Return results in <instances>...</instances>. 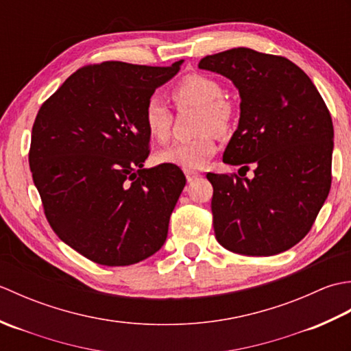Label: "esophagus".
Masks as SVG:
<instances>
[{"label":"esophagus","instance_id":"obj_1","mask_svg":"<svg viewBox=\"0 0 351 351\" xmlns=\"http://www.w3.org/2000/svg\"><path fill=\"white\" fill-rule=\"evenodd\" d=\"M184 173H185V178H187L189 182H193L195 180H197V178L202 176L199 173V171H195V170H185Z\"/></svg>","mask_w":351,"mask_h":351}]
</instances>
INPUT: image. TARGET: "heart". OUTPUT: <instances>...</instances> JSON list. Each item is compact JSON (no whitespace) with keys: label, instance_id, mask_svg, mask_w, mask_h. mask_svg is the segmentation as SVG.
I'll return each mask as SVG.
<instances>
[{"label":"heart","instance_id":"obj_1","mask_svg":"<svg viewBox=\"0 0 351 351\" xmlns=\"http://www.w3.org/2000/svg\"><path fill=\"white\" fill-rule=\"evenodd\" d=\"M171 98L180 108H197L196 132L200 136L190 141H180L155 154L158 164H171L185 170L200 169L215 154L214 134H225L230 126L232 110L223 101L225 92L213 78L199 73L184 77L171 90ZM171 111L160 96H151L143 110V123L149 137L162 141L169 137L171 128Z\"/></svg>","mask_w":351,"mask_h":351}]
</instances>
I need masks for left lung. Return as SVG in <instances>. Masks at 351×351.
Masks as SVG:
<instances>
[{
    "label": "left lung",
    "mask_w": 351,
    "mask_h": 351,
    "mask_svg": "<svg viewBox=\"0 0 351 351\" xmlns=\"http://www.w3.org/2000/svg\"><path fill=\"white\" fill-rule=\"evenodd\" d=\"M199 69L226 77L240 93V121L223 161L244 175L255 167L252 180L206 175L215 238L240 255H278L309 232L329 196V110L311 78L285 57L232 48L204 57Z\"/></svg>",
    "instance_id": "8db88e82"
}]
</instances>
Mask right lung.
Returning a JSON list of instances; mask_svg holds the SVG:
<instances>
[{
  "instance_id": "add662e5",
  "label": "right lung",
  "mask_w": 351,
  "mask_h": 351,
  "mask_svg": "<svg viewBox=\"0 0 351 351\" xmlns=\"http://www.w3.org/2000/svg\"><path fill=\"white\" fill-rule=\"evenodd\" d=\"M182 63L86 66L36 116L28 160L45 215L96 264H137L166 243L185 176L171 164L143 167L151 141L143 110Z\"/></svg>"
}]
</instances>
